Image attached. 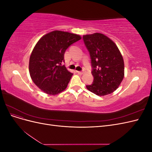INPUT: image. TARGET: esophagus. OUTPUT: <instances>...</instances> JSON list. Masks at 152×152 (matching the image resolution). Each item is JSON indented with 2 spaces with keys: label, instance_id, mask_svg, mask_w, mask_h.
Masks as SVG:
<instances>
[{
  "label": "esophagus",
  "instance_id": "esophagus-1",
  "mask_svg": "<svg viewBox=\"0 0 152 152\" xmlns=\"http://www.w3.org/2000/svg\"><path fill=\"white\" fill-rule=\"evenodd\" d=\"M77 72L78 74H79V75H82L84 73L83 72H80V71H77Z\"/></svg>",
  "mask_w": 152,
  "mask_h": 152
}]
</instances>
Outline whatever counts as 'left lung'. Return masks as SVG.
<instances>
[{
    "instance_id": "1",
    "label": "left lung",
    "mask_w": 152,
    "mask_h": 152,
    "mask_svg": "<svg viewBox=\"0 0 152 152\" xmlns=\"http://www.w3.org/2000/svg\"><path fill=\"white\" fill-rule=\"evenodd\" d=\"M90 53L93 83L87 89L100 96L111 94L120 86L124 77V62L117 45L103 34L83 35Z\"/></svg>"
}]
</instances>
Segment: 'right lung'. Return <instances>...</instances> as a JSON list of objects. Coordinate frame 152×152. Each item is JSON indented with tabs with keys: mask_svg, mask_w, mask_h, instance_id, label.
<instances>
[{
	"mask_svg": "<svg viewBox=\"0 0 152 152\" xmlns=\"http://www.w3.org/2000/svg\"><path fill=\"white\" fill-rule=\"evenodd\" d=\"M82 39L77 34L54 30L44 35L35 45L29 60L34 83L44 93L56 95L65 90L73 73L62 65L66 49Z\"/></svg>",
	"mask_w": 152,
	"mask_h": 152,
	"instance_id": "right-lung-1",
	"label": "right lung"
}]
</instances>
